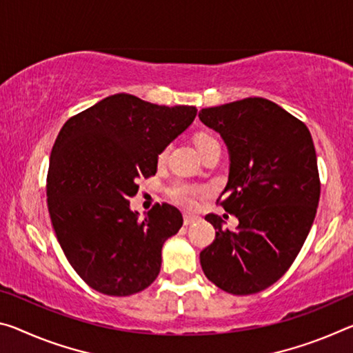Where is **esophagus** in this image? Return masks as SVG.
Listing matches in <instances>:
<instances>
[{
    "label": "esophagus",
    "instance_id": "obj_1",
    "mask_svg": "<svg viewBox=\"0 0 353 353\" xmlns=\"http://www.w3.org/2000/svg\"><path fill=\"white\" fill-rule=\"evenodd\" d=\"M196 220H198V216H194V215H183V225L185 226L193 225Z\"/></svg>",
    "mask_w": 353,
    "mask_h": 353
}]
</instances>
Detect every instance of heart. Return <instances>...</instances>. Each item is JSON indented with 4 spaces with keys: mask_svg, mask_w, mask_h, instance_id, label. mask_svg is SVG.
<instances>
[{
    "mask_svg": "<svg viewBox=\"0 0 353 353\" xmlns=\"http://www.w3.org/2000/svg\"><path fill=\"white\" fill-rule=\"evenodd\" d=\"M214 143H216V141L209 135H198L196 138H194V144H196V149L199 150V152ZM165 154H166V150L160 152L159 159L163 160ZM201 192H203V188L198 185H193V183H188V182H174L170 187L171 199L174 201V203H177L179 205L187 207V209L194 205V199H196V196Z\"/></svg>",
    "mask_w": 353,
    "mask_h": 353,
    "instance_id": "obj_1",
    "label": "heart"
}]
</instances>
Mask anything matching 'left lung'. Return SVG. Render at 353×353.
I'll use <instances>...</instances> for the list:
<instances>
[{"mask_svg": "<svg viewBox=\"0 0 353 353\" xmlns=\"http://www.w3.org/2000/svg\"><path fill=\"white\" fill-rule=\"evenodd\" d=\"M199 119L228 146L221 205L239 220L231 231L218 215H205L216 232L201 251V267L225 292H261L292 265L314 221L321 196L314 143L303 122L262 97L203 108Z\"/></svg>", "mask_w": 353, "mask_h": 353, "instance_id": "1", "label": "left lung"}]
</instances>
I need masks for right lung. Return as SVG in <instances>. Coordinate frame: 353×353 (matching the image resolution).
Masks as SVG:
<instances>
[{
  "instance_id": "1",
  "label": "right lung",
  "mask_w": 353,
  "mask_h": 353,
  "mask_svg": "<svg viewBox=\"0 0 353 353\" xmlns=\"http://www.w3.org/2000/svg\"><path fill=\"white\" fill-rule=\"evenodd\" d=\"M196 113L114 94L61 128L47 176L50 218L67 261L97 292L125 297L159 276L161 247L182 228V214L157 204L139 220L128 199Z\"/></svg>"
}]
</instances>
